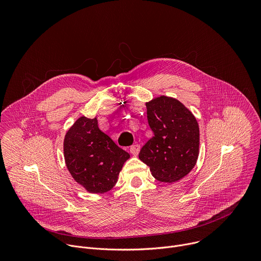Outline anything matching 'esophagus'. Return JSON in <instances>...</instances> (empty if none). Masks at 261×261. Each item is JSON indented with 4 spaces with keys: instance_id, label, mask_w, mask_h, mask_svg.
<instances>
[{
    "instance_id": "obj_1",
    "label": "esophagus",
    "mask_w": 261,
    "mask_h": 261,
    "mask_svg": "<svg viewBox=\"0 0 261 261\" xmlns=\"http://www.w3.org/2000/svg\"><path fill=\"white\" fill-rule=\"evenodd\" d=\"M139 151H140V145H139L138 143L133 144V145H131V146H130V153H131L132 155L137 156V155H138V153H139Z\"/></svg>"
}]
</instances>
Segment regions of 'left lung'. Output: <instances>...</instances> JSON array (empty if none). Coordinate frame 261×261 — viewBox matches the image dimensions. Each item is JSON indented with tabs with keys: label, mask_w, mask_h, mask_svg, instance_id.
<instances>
[{
	"label": "left lung",
	"mask_w": 261,
	"mask_h": 261,
	"mask_svg": "<svg viewBox=\"0 0 261 261\" xmlns=\"http://www.w3.org/2000/svg\"><path fill=\"white\" fill-rule=\"evenodd\" d=\"M146 109L154 136L144 143L138 157L158 180L176 181L191 171L198 158V123L188 108L170 97L147 102Z\"/></svg>",
	"instance_id": "8db88e82"
}]
</instances>
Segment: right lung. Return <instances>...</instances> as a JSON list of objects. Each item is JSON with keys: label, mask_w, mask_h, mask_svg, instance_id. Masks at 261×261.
<instances>
[{"label": "right lung", "mask_w": 261, "mask_h": 261, "mask_svg": "<svg viewBox=\"0 0 261 261\" xmlns=\"http://www.w3.org/2000/svg\"><path fill=\"white\" fill-rule=\"evenodd\" d=\"M64 156L72 177L91 193H104L118 181L130 155L98 127L97 119L80 118L64 139Z\"/></svg>", "instance_id": "right-lung-1"}]
</instances>
